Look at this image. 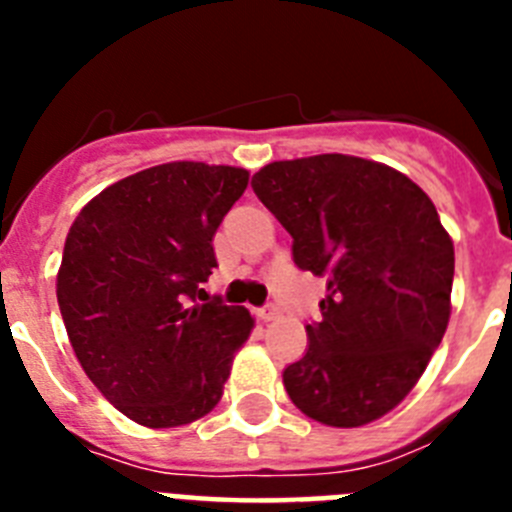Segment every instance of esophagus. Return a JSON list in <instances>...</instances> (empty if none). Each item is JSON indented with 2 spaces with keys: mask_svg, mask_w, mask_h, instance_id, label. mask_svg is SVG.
<instances>
[{
  "mask_svg": "<svg viewBox=\"0 0 512 512\" xmlns=\"http://www.w3.org/2000/svg\"><path fill=\"white\" fill-rule=\"evenodd\" d=\"M279 315H282V310H279L277 305H266L259 310V318L264 320V323H269V320H277Z\"/></svg>",
  "mask_w": 512,
  "mask_h": 512,
  "instance_id": "34e87169",
  "label": "esophagus"
}]
</instances>
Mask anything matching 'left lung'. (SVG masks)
Masks as SVG:
<instances>
[{
	"instance_id": "8db88e82",
	"label": "left lung",
	"mask_w": 512,
	"mask_h": 512,
	"mask_svg": "<svg viewBox=\"0 0 512 512\" xmlns=\"http://www.w3.org/2000/svg\"><path fill=\"white\" fill-rule=\"evenodd\" d=\"M253 192L328 277L307 354L284 369L307 418L359 428L410 395L451 318L454 243L431 197L392 166L343 153L274 161Z\"/></svg>"
}]
</instances>
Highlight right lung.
Instances as JSON below:
<instances>
[{
	"mask_svg": "<svg viewBox=\"0 0 512 512\" xmlns=\"http://www.w3.org/2000/svg\"><path fill=\"white\" fill-rule=\"evenodd\" d=\"M248 171L171 161L125 176L81 207L63 246L58 307L81 369L146 428L215 408L253 318L205 295L215 238Z\"/></svg>",
	"mask_w": 512,
	"mask_h": 512,
	"instance_id": "right-lung-1",
	"label": "right lung"
}]
</instances>
